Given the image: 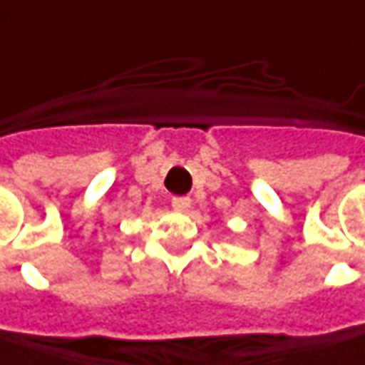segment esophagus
<instances>
[{"label": "esophagus", "instance_id": "obj_1", "mask_svg": "<svg viewBox=\"0 0 365 365\" xmlns=\"http://www.w3.org/2000/svg\"><path fill=\"white\" fill-rule=\"evenodd\" d=\"M171 206H173V210H178V212H187L190 206H192V200L187 195H178V197L171 200Z\"/></svg>", "mask_w": 365, "mask_h": 365}]
</instances>
